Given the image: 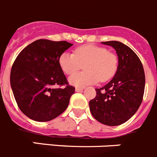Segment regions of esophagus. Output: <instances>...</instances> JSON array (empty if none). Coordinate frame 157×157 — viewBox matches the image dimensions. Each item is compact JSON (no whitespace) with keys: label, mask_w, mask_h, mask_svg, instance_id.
I'll list each match as a JSON object with an SVG mask.
<instances>
[{"label":"esophagus","mask_w":157,"mask_h":157,"mask_svg":"<svg viewBox=\"0 0 157 157\" xmlns=\"http://www.w3.org/2000/svg\"><path fill=\"white\" fill-rule=\"evenodd\" d=\"M84 90V87H76V91L77 92H80Z\"/></svg>","instance_id":"34e87169"}]
</instances>
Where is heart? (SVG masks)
I'll return each mask as SVG.
<instances>
[{"instance_id": "b5f03b06", "label": "heart", "mask_w": 157, "mask_h": 157, "mask_svg": "<svg viewBox=\"0 0 157 157\" xmlns=\"http://www.w3.org/2000/svg\"><path fill=\"white\" fill-rule=\"evenodd\" d=\"M118 57L105 48L92 44L81 45L74 49L73 54L63 53L59 59L60 68L71 75L85 66L86 71L69 78L71 84L84 87L89 84L108 81L114 77L118 68Z\"/></svg>"}]
</instances>
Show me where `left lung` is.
<instances>
[{
	"mask_svg": "<svg viewBox=\"0 0 157 157\" xmlns=\"http://www.w3.org/2000/svg\"><path fill=\"white\" fill-rule=\"evenodd\" d=\"M112 46L118 56V68L106 85L95 88V98L89 101L95 120L108 126H117L131 118L140 106L145 91V72L133 50L119 41L101 42Z\"/></svg>",
	"mask_w": 157,
	"mask_h": 157,
	"instance_id": "obj_1",
	"label": "left lung"
}]
</instances>
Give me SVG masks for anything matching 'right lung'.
Masks as SVG:
<instances>
[{"instance_id": "add662e5", "label": "right lung", "mask_w": 157, "mask_h": 157, "mask_svg": "<svg viewBox=\"0 0 157 157\" xmlns=\"http://www.w3.org/2000/svg\"><path fill=\"white\" fill-rule=\"evenodd\" d=\"M73 44L40 39L15 59L10 75L17 105L26 117L45 122L63 113L75 87L70 85L59 59Z\"/></svg>"}]
</instances>
